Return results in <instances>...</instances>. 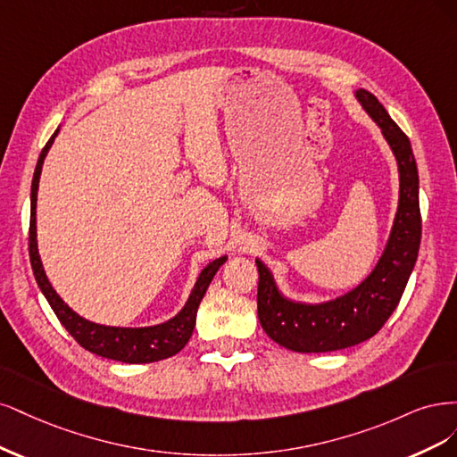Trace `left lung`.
Masks as SVG:
<instances>
[{"label": "left lung", "instance_id": "obj_1", "mask_svg": "<svg viewBox=\"0 0 457 457\" xmlns=\"http://www.w3.org/2000/svg\"><path fill=\"white\" fill-rule=\"evenodd\" d=\"M355 96L381 129L396 159L399 207L370 275L334 300L305 303L287 298L270 268L256 258L260 325L273 342L296 353H328L370 340L399 305L420 253V179L410 140L372 93L359 89Z\"/></svg>", "mask_w": 457, "mask_h": 457}]
</instances>
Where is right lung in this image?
Returning a JSON list of instances; mask_svg holds the SVG:
<instances>
[{"label":"right lung","instance_id":"1","mask_svg":"<svg viewBox=\"0 0 457 457\" xmlns=\"http://www.w3.org/2000/svg\"><path fill=\"white\" fill-rule=\"evenodd\" d=\"M56 135H58V129L54 130V135L49 138L46 148H43L39 154L37 165L34 170V180H32V194H30V262H32V270H34V277L39 290L43 292V296L47 298L54 315L62 322V327L71 334L73 340L87 351L95 353L98 357L121 361L129 364H145V362L163 361L176 355L180 349H184V345L189 342L191 334H194L199 303L204 296V292H207L212 277L216 275L220 266L228 260V256H220L212 260L209 266L199 273L195 287L191 288L186 305L172 319L161 322V325L140 327V328L106 327L78 315L61 296H58L56 290L49 283L37 253L36 204H37L39 176L43 169V161H46Z\"/></svg>","mask_w":457,"mask_h":457}]
</instances>
